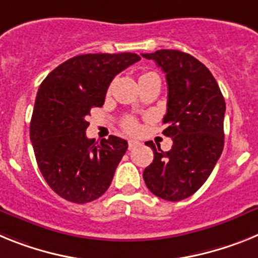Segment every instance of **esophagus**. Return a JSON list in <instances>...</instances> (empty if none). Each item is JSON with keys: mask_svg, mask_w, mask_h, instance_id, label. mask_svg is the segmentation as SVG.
Listing matches in <instances>:
<instances>
[{"mask_svg": "<svg viewBox=\"0 0 258 258\" xmlns=\"http://www.w3.org/2000/svg\"><path fill=\"white\" fill-rule=\"evenodd\" d=\"M139 145H142V143L138 142V140H128V149L131 151V149H135V148H138Z\"/></svg>", "mask_w": 258, "mask_h": 258, "instance_id": "34e87169", "label": "esophagus"}]
</instances>
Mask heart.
<instances>
[{
    "instance_id": "heart-1",
    "label": "heart",
    "mask_w": 258,
    "mask_h": 258,
    "mask_svg": "<svg viewBox=\"0 0 258 258\" xmlns=\"http://www.w3.org/2000/svg\"><path fill=\"white\" fill-rule=\"evenodd\" d=\"M153 75H157V74L153 73V71H145V73L142 74L140 79H143V78H148V76H153ZM123 127H124L127 131L135 132V131H138L139 124H138V122H136V119H134V118L128 116V118H126V119L123 120Z\"/></svg>"
}]
</instances>
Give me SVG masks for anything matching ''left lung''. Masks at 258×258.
Wrapping results in <instances>:
<instances>
[{
  "label": "left lung",
  "instance_id": "left-lung-1",
  "mask_svg": "<svg viewBox=\"0 0 258 258\" xmlns=\"http://www.w3.org/2000/svg\"><path fill=\"white\" fill-rule=\"evenodd\" d=\"M142 55L166 74V128L162 134L172 140L169 152L153 142L145 143L154 157L143 178L156 196L180 201L207 182L222 154L225 98L209 69L191 54L161 49Z\"/></svg>",
  "mask_w": 258,
  "mask_h": 258
}]
</instances>
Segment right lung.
Wrapping results in <instances>:
<instances>
[{"label": "right lung", "instance_id": "add662e5", "mask_svg": "<svg viewBox=\"0 0 258 258\" xmlns=\"http://www.w3.org/2000/svg\"><path fill=\"white\" fill-rule=\"evenodd\" d=\"M135 53H97L67 59L46 76L30 124L37 166L49 187L67 201L86 204L106 192L127 142L88 139L92 107H101L114 76L140 61Z\"/></svg>", "mask_w": 258, "mask_h": 258}]
</instances>
